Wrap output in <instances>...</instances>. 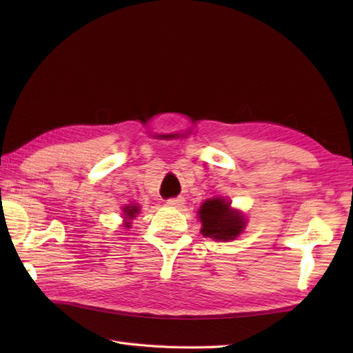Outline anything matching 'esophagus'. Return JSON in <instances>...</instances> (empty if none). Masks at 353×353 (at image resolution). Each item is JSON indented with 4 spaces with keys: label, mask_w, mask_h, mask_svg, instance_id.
Returning a JSON list of instances; mask_svg holds the SVG:
<instances>
[{
    "label": "esophagus",
    "mask_w": 353,
    "mask_h": 353,
    "mask_svg": "<svg viewBox=\"0 0 353 353\" xmlns=\"http://www.w3.org/2000/svg\"><path fill=\"white\" fill-rule=\"evenodd\" d=\"M183 201H185V199H183V197L168 199V200H167V205H170V206H174V208H179L181 205H183Z\"/></svg>",
    "instance_id": "obj_1"
}]
</instances>
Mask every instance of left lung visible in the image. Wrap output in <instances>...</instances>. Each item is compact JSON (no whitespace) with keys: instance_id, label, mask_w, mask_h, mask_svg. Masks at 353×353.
<instances>
[{"instance_id":"left-lung-1","label":"left lung","mask_w":353,"mask_h":353,"mask_svg":"<svg viewBox=\"0 0 353 353\" xmlns=\"http://www.w3.org/2000/svg\"><path fill=\"white\" fill-rule=\"evenodd\" d=\"M201 235L216 241L235 239L245 228L244 215L230 208L224 199H208L199 209Z\"/></svg>"}]
</instances>
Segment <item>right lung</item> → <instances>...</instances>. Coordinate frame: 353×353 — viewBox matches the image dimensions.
Masks as SVG:
<instances>
[{
	"label": "right lung",
	"mask_w": 353,
	"mask_h": 353,
	"mask_svg": "<svg viewBox=\"0 0 353 353\" xmlns=\"http://www.w3.org/2000/svg\"><path fill=\"white\" fill-rule=\"evenodd\" d=\"M139 206L138 205H129V206H124L123 208V212H124V228L129 229L130 228V220H133L137 214H139Z\"/></svg>",
	"instance_id": "right-lung-1"
}]
</instances>
